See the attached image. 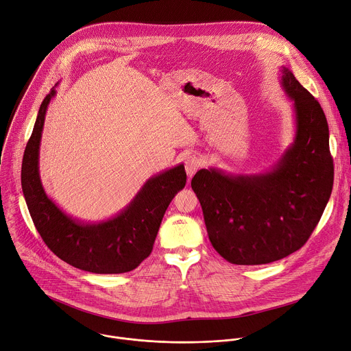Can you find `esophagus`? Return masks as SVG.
I'll list each match as a JSON object with an SVG mask.
<instances>
[{
  "label": "esophagus",
  "instance_id": "1",
  "mask_svg": "<svg viewBox=\"0 0 351 351\" xmlns=\"http://www.w3.org/2000/svg\"><path fill=\"white\" fill-rule=\"evenodd\" d=\"M199 167H202V160L195 156H189L184 161V169L189 178H191L199 169Z\"/></svg>",
  "mask_w": 351,
  "mask_h": 351
}]
</instances>
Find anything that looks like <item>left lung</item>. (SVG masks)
I'll return each instance as SVG.
<instances>
[{
    "instance_id": "obj_1",
    "label": "left lung",
    "mask_w": 351,
    "mask_h": 351,
    "mask_svg": "<svg viewBox=\"0 0 351 351\" xmlns=\"http://www.w3.org/2000/svg\"><path fill=\"white\" fill-rule=\"evenodd\" d=\"M280 84L293 103L294 137L276 164L258 173L211 167L191 179L210 241L230 264H269L297 252L318 225L332 193L325 114L285 66Z\"/></svg>"
}]
</instances>
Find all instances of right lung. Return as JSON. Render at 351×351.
Returning <instances> with one entry per match:
<instances>
[{"label": "right lung", "mask_w": 351, "mask_h": 351, "mask_svg": "<svg viewBox=\"0 0 351 351\" xmlns=\"http://www.w3.org/2000/svg\"><path fill=\"white\" fill-rule=\"evenodd\" d=\"M56 87L43 99L22 161V190L33 223L47 247L75 268L106 275L133 271L152 253L164 214L186 184L184 165L147 179L115 217L84 222L68 215L45 193L38 171L45 112Z\"/></svg>", "instance_id": "1"}]
</instances>
